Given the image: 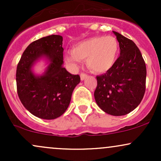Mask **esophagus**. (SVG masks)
<instances>
[{
    "label": "esophagus",
    "instance_id": "obj_1",
    "mask_svg": "<svg viewBox=\"0 0 161 161\" xmlns=\"http://www.w3.org/2000/svg\"><path fill=\"white\" fill-rule=\"evenodd\" d=\"M87 76H88V75L86 74V73H81V74H80L81 80H84V79H86Z\"/></svg>",
    "mask_w": 161,
    "mask_h": 161
}]
</instances>
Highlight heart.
<instances>
[{"mask_svg": "<svg viewBox=\"0 0 161 161\" xmlns=\"http://www.w3.org/2000/svg\"><path fill=\"white\" fill-rule=\"evenodd\" d=\"M119 51V42L115 37L95 36L77 43L65 57L73 66H76L80 60H86V65L92 72L104 73L115 64Z\"/></svg>", "mask_w": 161, "mask_h": 161, "instance_id": "b5f03b06", "label": "heart"}]
</instances>
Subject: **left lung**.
<instances>
[{"label": "left lung", "instance_id": "1", "mask_svg": "<svg viewBox=\"0 0 161 161\" xmlns=\"http://www.w3.org/2000/svg\"><path fill=\"white\" fill-rule=\"evenodd\" d=\"M119 45L120 55L106 73L97 75L94 93L96 103L107 114L123 116L136 109L145 92V62L131 39L114 32Z\"/></svg>", "mask_w": 161, "mask_h": 161}]
</instances>
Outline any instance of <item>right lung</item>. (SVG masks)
<instances>
[{
	"label": "right lung",
	"instance_id": "1",
	"mask_svg": "<svg viewBox=\"0 0 161 161\" xmlns=\"http://www.w3.org/2000/svg\"><path fill=\"white\" fill-rule=\"evenodd\" d=\"M63 37L51 35L32 42L24 52L16 68L17 94L23 106L31 114L45 119L64 114L69 107L79 75H72L63 67ZM47 56L50 64L46 73L36 77L31 68L35 61Z\"/></svg>",
	"mask_w": 161,
	"mask_h": 161
}]
</instances>
